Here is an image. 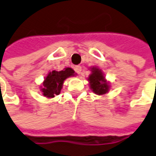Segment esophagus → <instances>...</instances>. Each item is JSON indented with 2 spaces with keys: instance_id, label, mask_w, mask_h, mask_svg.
Instances as JSON below:
<instances>
[{
  "instance_id": "1",
  "label": "esophagus",
  "mask_w": 156,
  "mask_h": 156,
  "mask_svg": "<svg viewBox=\"0 0 156 156\" xmlns=\"http://www.w3.org/2000/svg\"><path fill=\"white\" fill-rule=\"evenodd\" d=\"M74 70H75V72L78 73V74H80V73H81V71H82V67H81L80 66H77L74 67Z\"/></svg>"
}]
</instances>
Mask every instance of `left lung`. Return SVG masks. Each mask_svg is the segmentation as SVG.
Here are the masks:
<instances>
[{
    "mask_svg": "<svg viewBox=\"0 0 156 156\" xmlns=\"http://www.w3.org/2000/svg\"><path fill=\"white\" fill-rule=\"evenodd\" d=\"M89 70L91 72L87 78L90 90L98 96H104L108 93L110 89V82L106 80L102 70L97 66H91Z\"/></svg>",
    "mask_w": 156,
    "mask_h": 156,
    "instance_id": "1",
    "label": "left lung"
}]
</instances>
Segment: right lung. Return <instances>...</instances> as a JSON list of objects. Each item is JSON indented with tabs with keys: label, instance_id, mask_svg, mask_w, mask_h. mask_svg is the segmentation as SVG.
Segmentation results:
<instances>
[{
	"label": "right lung",
	"instance_id": "obj_1",
	"mask_svg": "<svg viewBox=\"0 0 156 156\" xmlns=\"http://www.w3.org/2000/svg\"><path fill=\"white\" fill-rule=\"evenodd\" d=\"M76 75L77 73H75L74 70L70 67L65 68L59 72L52 71L48 73L46 78H44L43 83L40 86L42 95L47 98H54L56 95L60 93L65 80Z\"/></svg>",
	"mask_w": 156,
	"mask_h": 156
}]
</instances>
